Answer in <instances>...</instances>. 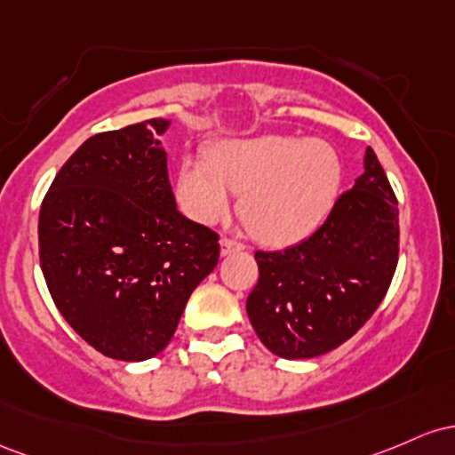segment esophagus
<instances>
[{
	"instance_id": "1",
	"label": "esophagus",
	"mask_w": 455,
	"mask_h": 455,
	"mask_svg": "<svg viewBox=\"0 0 455 455\" xmlns=\"http://www.w3.org/2000/svg\"><path fill=\"white\" fill-rule=\"evenodd\" d=\"M219 244H221V255H232V253H238L244 249L243 243L232 241V238H221Z\"/></svg>"
}]
</instances>
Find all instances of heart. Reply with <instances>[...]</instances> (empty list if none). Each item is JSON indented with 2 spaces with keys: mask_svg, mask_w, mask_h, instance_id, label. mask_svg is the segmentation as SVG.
I'll return each mask as SVG.
<instances>
[{
  "mask_svg": "<svg viewBox=\"0 0 455 455\" xmlns=\"http://www.w3.org/2000/svg\"><path fill=\"white\" fill-rule=\"evenodd\" d=\"M344 185V163L323 140L262 135L219 141L211 159L180 163L176 196L197 223L226 217L236 191L241 214L258 241L288 247L326 221Z\"/></svg>",
  "mask_w": 455,
  "mask_h": 455,
  "instance_id": "heart-1",
  "label": "heart"
}]
</instances>
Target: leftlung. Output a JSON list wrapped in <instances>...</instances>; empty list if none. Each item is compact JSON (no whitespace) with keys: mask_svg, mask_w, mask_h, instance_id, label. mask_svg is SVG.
<instances>
[{"mask_svg":"<svg viewBox=\"0 0 455 455\" xmlns=\"http://www.w3.org/2000/svg\"><path fill=\"white\" fill-rule=\"evenodd\" d=\"M363 170L307 241L255 253L259 279L247 315L259 341L282 359L338 348L389 290L400 244L397 200L371 148Z\"/></svg>","mask_w":455,"mask_h":455,"instance_id":"obj_1","label":"left lung"}]
</instances>
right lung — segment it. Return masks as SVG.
Here are the masks:
<instances>
[{"label":"right lung","mask_w":455,"mask_h":455,"mask_svg":"<svg viewBox=\"0 0 455 455\" xmlns=\"http://www.w3.org/2000/svg\"><path fill=\"white\" fill-rule=\"evenodd\" d=\"M172 120L99 132L64 163L38 219L40 268L76 333L117 361L170 344L219 236L178 212L159 137Z\"/></svg>","instance_id":"add662e5"}]
</instances>
